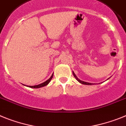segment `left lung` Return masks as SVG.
<instances>
[{
  "instance_id": "1",
  "label": "left lung",
  "mask_w": 126,
  "mask_h": 126,
  "mask_svg": "<svg viewBox=\"0 0 126 126\" xmlns=\"http://www.w3.org/2000/svg\"><path fill=\"white\" fill-rule=\"evenodd\" d=\"M73 75H74V76H75V78H76V79H77V81H79V83H81V84H83V85H93V83H88V82H85V81H81V80H80V79H79L78 78H77V76L75 75V73H74V72H73ZM108 79H109V78H108Z\"/></svg>"
}]
</instances>
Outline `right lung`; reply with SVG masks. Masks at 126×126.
Wrapping results in <instances>:
<instances>
[{"instance_id": "right-lung-1", "label": "right lung", "mask_w": 126, "mask_h": 126, "mask_svg": "<svg viewBox=\"0 0 126 126\" xmlns=\"http://www.w3.org/2000/svg\"><path fill=\"white\" fill-rule=\"evenodd\" d=\"M53 76V74H52V75L51 76V77H50V78H49L48 80H47V81H45V82L42 83H41V84L37 85H34V86H27V87H31V88H34V89H37V88H40V87H45V86L47 85H48V83H50V81H51V79H52Z\"/></svg>"}]
</instances>
